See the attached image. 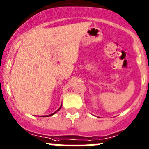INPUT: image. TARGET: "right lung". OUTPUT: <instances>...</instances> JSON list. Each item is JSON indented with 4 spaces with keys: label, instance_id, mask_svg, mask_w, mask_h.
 <instances>
[{
    "label": "right lung",
    "instance_id": "obj_1",
    "mask_svg": "<svg viewBox=\"0 0 149 149\" xmlns=\"http://www.w3.org/2000/svg\"><path fill=\"white\" fill-rule=\"evenodd\" d=\"M61 108V106H60V108H58V110H57V111H56V112H55V113H52V114H49V115H47V116H43V117H45V116H52V115H53V114H54V113H56V112H57V111H59V110H60V108Z\"/></svg>",
    "mask_w": 149,
    "mask_h": 149
}]
</instances>
